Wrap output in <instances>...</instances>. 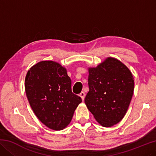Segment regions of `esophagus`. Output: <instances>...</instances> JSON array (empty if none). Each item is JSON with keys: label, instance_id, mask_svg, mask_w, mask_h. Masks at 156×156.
Wrapping results in <instances>:
<instances>
[{"label": "esophagus", "instance_id": "34e87169", "mask_svg": "<svg viewBox=\"0 0 156 156\" xmlns=\"http://www.w3.org/2000/svg\"><path fill=\"white\" fill-rule=\"evenodd\" d=\"M79 96H80V98H82V100H84V96H85V94H84V91H82V92H80V95H79Z\"/></svg>", "mask_w": 156, "mask_h": 156}]
</instances>
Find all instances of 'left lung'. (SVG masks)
Returning <instances> with one entry per match:
<instances>
[{"label":"left lung","mask_w":156,"mask_h":156,"mask_svg":"<svg viewBox=\"0 0 156 156\" xmlns=\"http://www.w3.org/2000/svg\"><path fill=\"white\" fill-rule=\"evenodd\" d=\"M88 109L100 125L110 127L122 120L130 105L134 80L129 68L108 57L96 67H89Z\"/></svg>","instance_id":"obj_1"}]
</instances>
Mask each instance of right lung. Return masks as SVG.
Instances as JSON below:
<instances>
[{"label":"right lung","instance_id":"right-lung-1","mask_svg":"<svg viewBox=\"0 0 156 156\" xmlns=\"http://www.w3.org/2000/svg\"><path fill=\"white\" fill-rule=\"evenodd\" d=\"M25 89L36 117L55 131L62 130L70 123L82 102L80 97L72 93L66 68L51 60L39 62L28 70Z\"/></svg>","mask_w":156,"mask_h":156}]
</instances>
